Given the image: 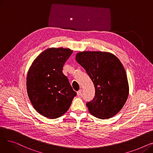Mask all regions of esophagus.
I'll return each mask as SVG.
<instances>
[{"instance_id": "obj_1", "label": "esophagus", "mask_w": 153, "mask_h": 153, "mask_svg": "<svg viewBox=\"0 0 153 153\" xmlns=\"http://www.w3.org/2000/svg\"><path fill=\"white\" fill-rule=\"evenodd\" d=\"M81 93H82V90H81V89H80L79 91H78L77 92V94L78 96L81 95Z\"/></svg>"}]
</instances>
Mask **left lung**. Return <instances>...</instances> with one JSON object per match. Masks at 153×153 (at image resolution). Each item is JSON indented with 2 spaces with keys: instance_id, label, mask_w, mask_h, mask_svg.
<instances>
[{
  "instance_id": "8db88e82",
  "label": "left lung",
  "mask_w": 153,
  "mask_h": 153,
  "mask_svg": "<svg viewBox=\"0 0 153 153\" xmlns=\"http://www.w3.org/2000/svg\"><path fill=\"white\" fill-rule=\"evenodd\" d=\"M95 87V97L86 103L89 111L100 119L117 114L125 105L129 94L126 71L116 56L108 52L82 51L76 56Z\"/></svg>"
}]
</instances>
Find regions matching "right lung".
<instances>
[{
	"label": "right lung",
	"mask_w": 153,
	"mask_h": 153,
	"mask_svg": "<svg viewBox=\"0 0 153 153\" xmlns=\"http://www.w3.org/2000/svg\"><path fill=\"white\" fill-rule=\"evenodd\" d=\"M72 53L68 48H48L37 56L28 70V97L34 108L46 118L55 119L64 115L76 95L62 73L64 64Z\"/></svg>",
	"instance_id": "1"
}]
</instances>
